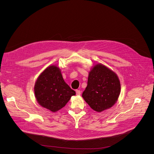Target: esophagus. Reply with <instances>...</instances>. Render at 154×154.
Wrapping results in <instances>:
<instances>
[{
  "label": "esophagus",
  "mask_w": 154,
  "mask_h": 154,
  "mask_svg": "<svg viewBox=\"0 0 154 154\" xmlns=\"http://www.w3.org/2000/svg\"><path fill=\"white\" fill-rule=\"evenodd\" d=\"M76 95H80V93H81V91H80V90H76Z\"/></svg>",
  "instance_id": "obj_1"
}]
</instances>
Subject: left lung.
Listing matches in <instances>:
<instances>
[{
    "instance_id": "obj_1",
    "label": "left lung",
    "mask_w": 154,
    "mask_h": 154,
    "mask_svg": "<svg viewBox=\"0 0 154 154\" xmlns=\"http://www.w3.org/2000/svg\"><path fill=\"white\" fill-rule=\"evenodd\" d=\"M120 90V82L114 72L103 64H96L89 72L82 97L91 108L101 112L116 103Z\"/></svg>"
}]
</instances>
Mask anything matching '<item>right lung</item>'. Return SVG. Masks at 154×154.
<instances>
[{
	"label": "right lung",
	"mask_w": 154,
	"mask_h": 154,
	"mask_svg": "<svg viewBox=\"0 0 154 154\" xmlns=\"http://www.w3.org/2000/svg\"><path fill=\"white\" fill-rule=\"evenodd\" d=\"M34 91L38 103L44 108L56 112L63 108L75 95V91L65 82L59 67L50 66L39 75Z\"/></svg>",
	"instance_id": "right-lung-1"
}]
</instances>
